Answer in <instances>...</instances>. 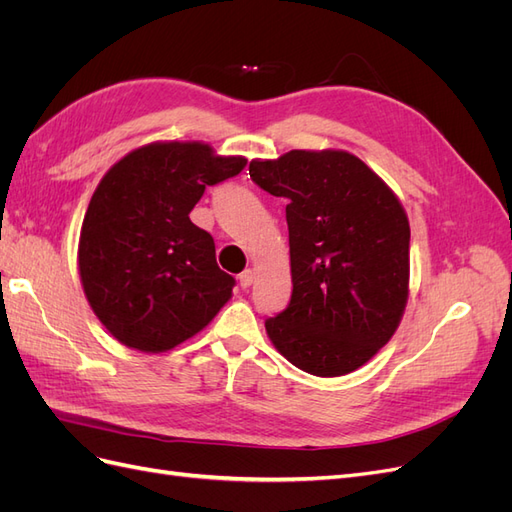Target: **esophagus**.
<instances>
[{
	"label": "esophagus",
	"mask_w": 512,
	"mask_h": 512,
	"mask_svg": "<svg viewBox=\"0 0 512 512\" xmlns=\"http://www.w3.org/2000/svg\"><path fill=\"white\" fill-rule=\"evenodd\" d=\"M239 284H241V288H250L254 284V271L252 269H245L239 275Z\"/></svg>",
	"instance_id": "esophagus-1"
}]
</instances>
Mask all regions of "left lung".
Instances as JSON below:
<instances>
[{
  "mask_svg": "<svg viewBox=\"0 0 512 512\" xmlns=\"http://www.w3.org/2000/svg\"><path fill=\"white\" fill-rule=\"evenodd\" d=\"M250 177L284 196L292 294L265 322L271 344L307 374L365 365L397 331L408 303L410 222L397 194L342 149H292L252 160Z\"/></svg>",
  "mask_w": 512,
  "mask_h": 512,
  "instance_id": "left-lung-1",
  "label": "left lung"
}]
</instances>
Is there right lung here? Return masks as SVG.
I'll use <instances>...</instances> for the list:
<instances>
[{
    "mask_svg": "<svg viewBox=\"0 0 512 512\" xmlns=\"http://www.w3.org/2000/svg\"><path fill=\"white\" fill-rule=\"evenodd\" d=\"M243 156L209 143L158 141L106 170L79 237L85 297L119 344L160 354L203 331L232 297L215 243L190 220L207 185L239 175Z\"/></svg>",
    "mask_w": 512,
    "mask_h": 512,
    "instance_id": "obj_1",
    "label": "right lung"
}]
</instances>
